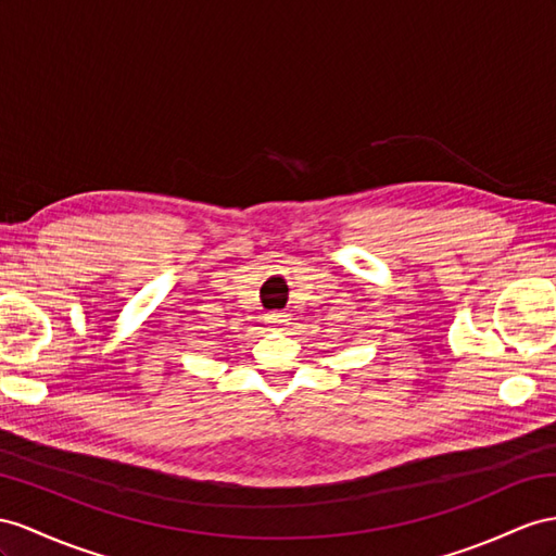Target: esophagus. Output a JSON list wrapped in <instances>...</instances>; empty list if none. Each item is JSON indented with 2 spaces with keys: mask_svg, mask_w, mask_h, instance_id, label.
I'll use <instances>...</instances> for the list:
<instances>
[{
  "mask_svg": "<svg viewBox=\"0 0 556 556\" xmlns=\"http://www.w3.org/2000/svg\"><path fill=\"white\" fill-rule=\"evenodd\" d=\"M267 324L273 326V329H281V326L289 324V315L287 312H273V315H267Z\"/></svg>",
  "mask_w": 556,
  "mask_h": 556,
  "instance_id": "1",
  "label": "esophagus"
}]
</instances>
